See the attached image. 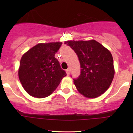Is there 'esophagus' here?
Listing matches in <instances>:
<instances>
[{"instance_id":"esophagus-1","label":"esophagus","mask_w":133,"mask_h":133,"mask_svg":"<svg viewBox=\"0 0 133 133\" xmlns=\"http://www.w3.org/2000/svg\"><path fill=\"white\" fill-rule=\"evenodd\" d=\"M65 72H66L67 75H68V76L69 75V74H70V69H68L65 70Z\"/></svg>"}]
</instances>
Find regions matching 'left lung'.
<instances>
[{"label":"left lung","instance_id":"8db88e82","mask_svg":"<svg viewBox=\"0 0 133 133\" xmlns=\"http://www.w3.org/2000/svg\"><path fill=\"white\" fill-rule=\"evenodd\" d=\"M64 44L74 50L80 62V76L73 79L77 91L89 98H95L106 92L114 76L110 51L95 40L68 41Z\"/></svg>","mask_w":133,"mask_h":133}]
</instances>
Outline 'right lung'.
Returning <instances> with one entry per match:
<instances>
[{
  "label": "right lung",
  "instance_id": "add662e5",
  "mask_svg": "<svg viewBox=\"0 0 133 133\" xmlns=\"http://www.w3.org/2000/svg\"><path fill=\"white\" fill-rule=\"evenodd\" d=\"M61 45L60 42L38 44L22 56L18 74L29 95L37 98L47 97L66 76L55 57Z\"/></svg>",
  "mask_w": 133,
  "mask_h": 133
}]
</instances>
